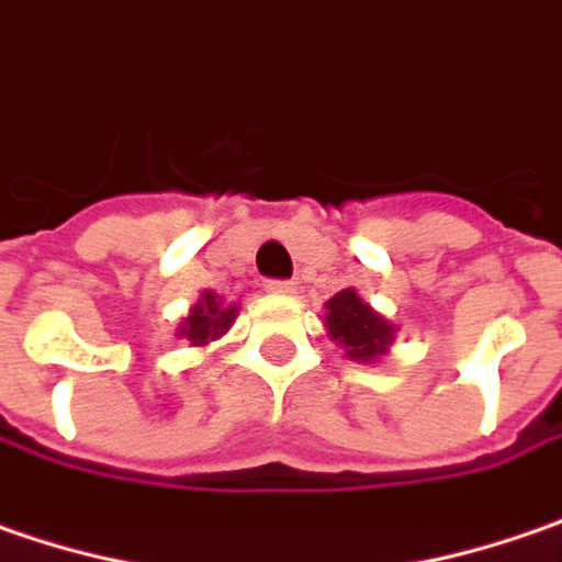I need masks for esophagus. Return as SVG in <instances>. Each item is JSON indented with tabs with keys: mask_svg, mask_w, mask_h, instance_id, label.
Listing matches in <instances>:
<instances>
[{
	"mask_svg": "<svg viewBox=\"0 0 562 562\" xmlns=\"http://www.w3.org/2000/svg\"><path fill=\"white\" fill-rule=\"evenodd\" d=\"M263 289H267L270 295H292V292H295V282H289V280H267V282H263Z\"/></svg>",
	"mask_w": 562,
	"mask_h": 562,
	"instance_id": "obj_1",
	"label": "esophagus"
}]
</instances>
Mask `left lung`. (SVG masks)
<instances>
[{"label":"left lung","mask_w":562,"mask_h":562,"mask_svg":"<svg viewBox=\"0 0 562 562\" xmlns=\"http://www.w3.org/2000/svg\"><path fill=\"white\" fill-rule=\"evenodd\" d=\"M324 311V329L327 336L346 352L349 361L374 364L390 352L396 339V324L386 321L380 311L368 305L358 289H342L329 299Z\"/></svg>","instance_id":"left-lung-1"}]
</instances>
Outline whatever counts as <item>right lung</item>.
I'll return each mask as SVG.
<instances>
[{
	"mask_svg": "<svg viewBox=\"0 0 562 562\" xmlns=\"http://www.w3.org/2000/svg\"><path fill=\"white\" fill-rule=\"evenodd\" d=\"M238 305H226L216 292L204 289L201 299L188 307V314L182 317V324L176 327V336L184 339L194 349H204L213 339H220L226 329L233 327Z\"/></svg>",
	"mask_w": 562,
	"mask_h": 562,
	"instance_id": "obj_1",
	"label": "right lung"
}]
</instances>
